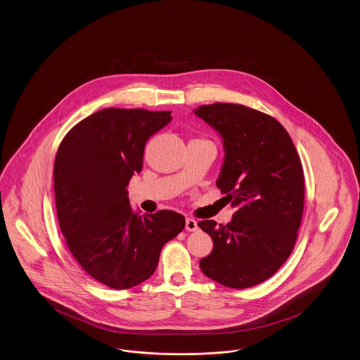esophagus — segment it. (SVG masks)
Masks as SVG:
<instances>
[{
	"label": "esophagus",
	"instance_id": "obj_1",
	"mask_svg": "<svg viewBox=\"0 0 360 360\" xmlns=\"http://www.w3.org/2000/svg\"><path fill=\"white\" fill-rule=\"evenodd\" d=\"M185 229L187 231H195L198 229V225H197V221H194L193 218H186V225H185Z\"/></svg>",
	"mask_w": 360,
	"mask_h": 360
}]
</instances>
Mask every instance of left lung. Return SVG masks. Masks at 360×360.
Listing matches in <instances>:
<instances>
[{"mask_svg": "<svg viewBox=\"0 0 360 360\" xmlns=\"http://www.w3.org/2000/svg\"><path fill=\"white\" fill-rule=\"evenodd\" d=\"M194 112L224 139L217 187L237 209L226 225L198 222L213 240L201 271L225 287H255L281 268L296 244L304 212L300 157L283 124L261 111L214 103Z\"/></svg>", "mask_w": 360, "mask_h": 360, "instance_id": "1", "label": "left lung"}]
</instances>
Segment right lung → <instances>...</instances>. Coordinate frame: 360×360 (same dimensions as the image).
<instances>
[{
	"instance_id": "right-lung-1",
	"label": "right lung",
	"mask_w": 360,
	"mask_h": 360,
	"mask_svg": "<svg viewBox=\"0 0 360 360\" xmlns=\"http://www.w3.org/2000/svg\"><path fill=\"white\" fill-rule=\"evenodd\" d=\"M170 120V111L104 108L73 126L58 146V225L75 259L103 285L143 283L163 245L185 228V217L172 210L138 216L127 197L132 174L142 172L144 144Z\"/></svg>"
}]
</instances>
